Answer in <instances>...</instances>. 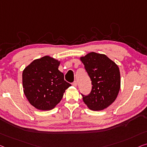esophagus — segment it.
I'll return each mask as SVG.
<instances>
[{"label": "esophagus", "instance_id": "34e87169", "mask_svg": "<svg viewBox=\"0 0 147 147\" xmlns=\"http://www.w3.org/2000/svg\"><path fill=\"white\" fill-rule=\"evenodd\" d=\"M72 85H73V86H77V82H76V81H74V82L72 84Z\"/></svg>", "mask_w": 147, "mask_h": 147}]
</instances>
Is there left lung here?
<instances>
[{
  "label": "left lung",
  "instance_id": "obj_1",
  "mask_svg": "<svg viewBox=\"0 0 147 147\" xmlns=\"http://www.w3.org/2000/svg\"><path fill=\"white\" fill-rule=\"evenodd\" d=\"M92 80L88 96L82 95L88 108L100 111L108 108L117 98L121 87L119 69L106 55L90 52L80 57Z\"/></svg>",
  "mask_w": 147,
  "mask_h": 147
}]
</instances>
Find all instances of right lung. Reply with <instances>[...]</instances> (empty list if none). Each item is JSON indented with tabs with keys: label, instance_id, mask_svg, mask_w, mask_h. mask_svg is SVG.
I'll list each match as a JSON object with an SVG mask.
<instances>
[{
	"label": "right lung",
	"instance_id": "obj_1",
	"mask_svg": "<svg viewBox=\"0 0 147 147\" xmlns=\"http://www.w3.org/2000/svg\"><path fill=\"white\" fill-rule=\"evenodd\" d=\"M61 61L46 55L33 61L22 73L24 93L30 104L39 110L53 109L71 86L59 70Z\"/></svg>",
	"mask_w": 147,
	"mask_h": 147
}]
</instances>
